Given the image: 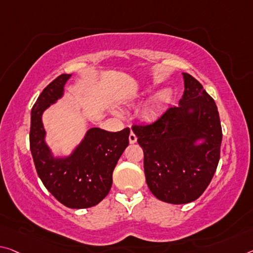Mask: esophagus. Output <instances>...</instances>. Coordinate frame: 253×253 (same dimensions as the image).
I'll return each mask as SVG.
<instances>
[{"label":"esophagus","instance_id":"34e87169","mask_svg":"<svg viewBox=\"0 0 253 253\" xmlns=\"http://www.w3.org/2000/svg\"><path fill=\"white\" fill-rule=\"evenodd\" d=\"M129 143L130 144H134V143H136V141H137V137H136V135L133 133V131H130V134H129Z\"/></svg>","mask_w":253,"mask_h":253}]
</instances>
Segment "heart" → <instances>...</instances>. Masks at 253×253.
I'll return each mask as SVG.
<instances>
[{
  "label": "heart",
  "instance_id": "obj_1",
  "mask_svg": "<svg viewBox=\"0 0 253 253\" xmlns=\"http://www.w3.org/2000/svg\"><path fill=\"white\" fill-rule=\"evenodd\" d=\"M171 99V92L169 90H164L161 93L156 95L155 99L152 101L148 107L146 108V116L148 118H154L158 116L160 109H161L163 105H166L170 101Z\"/></svg>",
  "mask_w": 253,
  "mask_h": 253
}]
</instances>
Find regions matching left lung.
Masks as SVG:
<instances>
[{
  "label": "left lung",
  "instance_id": "1",
  "mask_svg": "<svg viewBox=\"0 0 253 253\" xmlns=\"http://www.w3.org/2000/svg\"><path fill=\"white\" fill-rule=\"evenodd\" d=\"M179 106L155 122L133 125L144 152V172L152 194L162 202L187 204L206 190L217 168L222 126L214 99L194 76L183 73ZM202 139L203 143L195 145Z\"/></svg>",
  "mask_w": 253,
  "mask_h": 253
}]
</instances>
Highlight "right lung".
<instances>
[{"instance_id":"1","label":"right lung","mask_w":253,"mask_h":253,"mask_svg":"<svg viewBox=\"0 0 253 253\" xmlns=\"http://www.w3.org/2000/svg\"><path fill=\"white\" fill-rule=\"evenodd\" d=\"M71 74H62L43 89L31 109L30 151L37 173L54 197L69 208H89L106 197L112 172L129 144L130 129L111 133L91 128L81 144L65 159H56L45 143L42 115L63 95Z\"/></svg>"}]
</instances>
